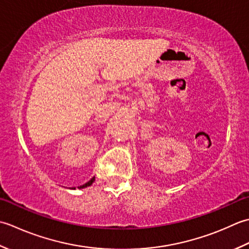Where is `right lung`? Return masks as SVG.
<instances>
[{"instance_id": "1", "label": "right lung", "mask_w": 249, "mask_h": 249, "mask_svg": "<svg viewBox=\"0 0 249 249\" xmlns=\"http://www.w3.org/2000/svg\"><path fill=\"white\" fill-rule=\"evenodd\" d=\"M94 181V177H92V178H91L88 182H86V184H84L83 186H79L78 188H85V187H88V186H90V185H92V182ZM73 189V188H72ZM75 189V188H74Z\"/></svg>"}]
</instances>
